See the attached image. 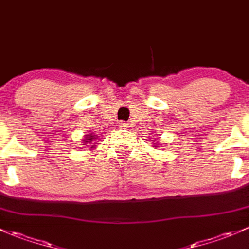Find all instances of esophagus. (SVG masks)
Masks as SVG:
<instances>
[{
  "mask_svg": "<svg viewBox=\"0 0 249 249\" xmlns=\"http://www.w3.org/2000/svg\"><path fill=\"white\" fill-rule=\"evenodd\" d=\"M119 126L122 127V129H126V127L129 126V124H127V123H125V122H122V123H119Z\"/></svg>",
  "mask_w": 249,
  "mask_h": 249,
  "instance_id": "34e87169",
  "label": "esophagus"
}]
</instances>
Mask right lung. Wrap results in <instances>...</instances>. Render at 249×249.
<instances>
[{
    "mask_svg": "<svg viewBox=\"0 0 249 249\" xmlns=\"http://www.w3.org/2000/svg\"><path fill=\"white\" fill-rule=\"evenodd\" d=\"M94 140H96L95 135H87V137H85V139L83 140V141H84V143H85V144H87V143H91ZM96 145H97L96 143H94V144H92L90 148H95V147H96Z\"/></svg>",
    "mask_w": 249,
    "mask_h": 249,
    "instance_id": "right-lung-1",
    "label": "right lung"
}]
</instances>
